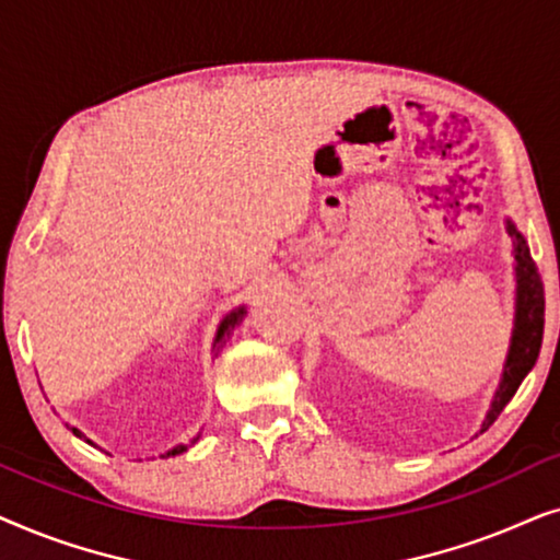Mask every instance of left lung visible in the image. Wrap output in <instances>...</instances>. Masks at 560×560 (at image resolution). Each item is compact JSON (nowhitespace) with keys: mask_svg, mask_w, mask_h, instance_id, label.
I'll return each instance as SVG.
<instances>
[{"mask_svg":"<svg viewBox=\"0 0 560 560\" xmlns=\"http://www.w3.org/2000/svg\"><path fill=\"white\" fill-rule=\"evenodd\" d=\"M504 229H508L512 240V257H515V318H512L510 349L502 366L500 385L494 389L492 405H489L487 416L481 420L479 433H485L494 423L504 405L517 393L520 382L538 362L542 324H546V295H542V280L530 257V247H527L525 236L517 232V226L510 219H504Z\"/></svg>","mask_w":560,"mask_h":560,"instance_id":"8db88e82","label":"left lung"}]
</instances>
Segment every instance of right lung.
<instances>
[{"label": "right lung", "mask_w": 560, "mask_h": 560, "mask_svg": "<svg viewBox=\"0 0 560 560\" xmlns=\"http://www.w3.org/2000/svg\"><path fill=\"white\" fill-rule=\"evenodd\" d=\"M247 316V305H240V308H234V311H229L224 318H221V324H219V328H217V336H213V351H219L221 347H224L226 343V339L229 336H232V331H234V326H240L242 324V318ZM71 431L79 435V439H86V435H83L79 428H71ZM201 435V433H198ZM198 435L190 443H180V446H173L171 451H165L163 454V458H167V456H175V454H183V451H188L190 446H194V443L198 441ZM86 443H91V446H94V441H89L86 439Z\"/></svg>", "instance_id": "obj_1"}]
</instances>
